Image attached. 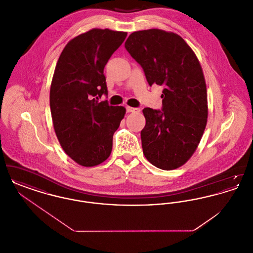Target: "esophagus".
Here are the masks:
<instances>
[{
  "label": "esophagus",
  "mask_w": 253,
  "mask_h": 253,
  "mask_svg": "<svg viewBox=\"0 0 253 253\" xmlns=\"http://www.w3.org/2000/svg\"><path fill=\"white\" fill-rule=\"evenodd\" d=\"M126 110L128 113H139L140 112V109L133 108V107H130V106H127Z\"/></svg>",
  "instance_id": "1"
}]
</instances>
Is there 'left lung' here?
Masks as SVG:
<instances>
[{"mask_svg":"<svg viewBox=\"0 0 253 253\" xmlns=\"http://www.w3.org/2000/svg\"><path fill=\"white\" fill-rule=\"evenodd\" d=\"M125 48L150 86L163 85L162 112L145 108L143 154L157 168L170 170L194 154L208 121L207 86L201 64L179 35L153 28L132 32Z\"/></svg>","mask_w":253,"mask_h":253,"instance_id":"8db88e82","label":"left lung"}]
</instances>
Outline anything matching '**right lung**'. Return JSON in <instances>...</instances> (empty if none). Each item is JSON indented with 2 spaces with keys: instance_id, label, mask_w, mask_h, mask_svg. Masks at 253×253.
Here are the masks:
<instances>
[{
  "instance_id": "right-lung-1",
  "label": "right lung",
  "mask_w": 253,
  "mask_h": 253,
  "mask_svg": "<svg viewBox=\"0 0 253 253\" xmlns=\"http://www.w3.org/2000/svg\"><path fill=\"white\" fill-rule=\"evenodd\" d=\"M127 32L93 28L73 38L57 62L51 87L50 110L61 148L84 167H94L111 155L114 132L125 116L123 106H110L104 67Z\"/></svg>"
}]
</instances>
